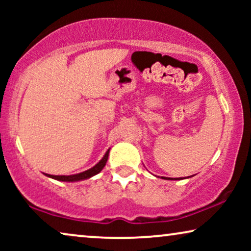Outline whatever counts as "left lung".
<instances>
[{"label":"left lung","mask_w":251,"mask_h":251,"mask_svg":"<svg viewBox=\"0 0 251 251\" xmlns=\"http://www.w3.org/2000/svg\"><path fill=\"white\" fill-rule=\"evenodd\" d=\"M163 178V179H173V178H167V177H162ZM175 179H178V180H179V179H181V178H175Z\"/></svg>","instance_id":"obj_1"}]
</instances>
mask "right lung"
Returning <instances> with one entry per match:
<instances>
[{"label":"right lung","instance_id":"right-lung-1","mask_svg":"<svg viewBox=\"0 0 251 251\" xmlns=\"http://www.w3.org/2000/svg\"><path fill=\"white\" fill-rule=\"evenodd\" d=\"M108 153H109V150L105 153L104 157H102V159L99 161V162L96 164L95 167H92L91 169H89L87 171H83V173H80V174H76V175H71V176H53V175L46 174V176L50 177V178H53V179L60 180V181H77V180L88 179V178L95 176V175H97L98 173H100V171L102 170V168L105 167L106 162H107Z\"/></svg>","mask_w":251,"mask_h":251}]
</instances>
